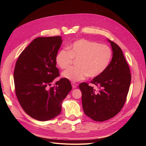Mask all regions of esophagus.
<instances>
[{"label": "esophagus", "instance_id": "1", "mask_svg": "<svg viewBox=\"0 0 146 146\" xmlns=\"http://www.w3.org/2000/svg\"><path fill=\"white\" fill-rule=\"evenodd\" d=\"M78 86V84L75 83V82H72V86L73 88H76Z\"/></svg>", "mask_w": 146, "mask_h": 146}]
</instances>
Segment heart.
<instances>
[{
  "label": "heart",
  "instance_id": "obj_1",
  "mask_svg": "<svg viewBox=\"0 0 146 146\" xmlns=\"http://www.w3.org/2000/svg\"><path fill=\"white\" fill-rule=\"evenodd\" d=\"M113 56L111 48L108 45L86 39H80L62 49L56 56V63L61 69H66L77 60L76 67H70L63 72V76L72 82L85 79L87 76L96 77L107 69Z\"/></svg>",
  "mask_w": 146,
  "mask_h": 146
}]
</instances>
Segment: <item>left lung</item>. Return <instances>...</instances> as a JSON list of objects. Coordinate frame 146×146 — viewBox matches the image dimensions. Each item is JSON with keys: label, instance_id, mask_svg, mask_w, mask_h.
<instances>
[{"label": "left lung", "instance_id": "1", "mask_svg": "<svg viewBox=\"0 0 146 146\" xmlns=\"http://www.w3.org/2000/svg\"><path fill=\"white\" fill-rule=\"evenodd\" d=\"M108 41L113 50L111 61L102 74L90 82L98 87V90L86 82L79 85L84 113L98 122L108 120L120 112L131 83L130 68L121 48L113 41Z\"/></svg>", "mask_w": 146, "mask_h": 146}]
</instances>
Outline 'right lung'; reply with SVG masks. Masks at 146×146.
Listing matches in <instances>:
<instances>
[{
  "instance_id": "obj_1",
  "label": "right lung",
  "mask_w": 146,
  "mask_h": 146,
  "mask_svg": "<svg viewBox=\"0 0 146 146\" xmlns=\"http://www.w3.org/2000/svg\"><path fill=\"white\" fill-rule=\"evenodd\" d=\"M63 40L60 36L39 37L21 52L13 74L15 93L24 111L36 120L46 121L59 115L63 100L72 90L66 78L60 76L56 56Z\"/></svg>"
}]
</instances>
